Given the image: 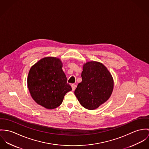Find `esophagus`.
Here are the masks:
<instances>
[{"label":"esophagus","mask_w":149,"mask_h":149,"mask_svg":"<svg viewBox=\"0 0 149 149\" xmlns=\"http://www.w3.org/2000/svg\"><path fill=\"white\" fill-rule=\"evenodd\" d=\"M71 87H72V91H74L75 89V88H76V85L74 84H71Z\"/></svg>","instance_id":"esophagus-1"}]
</instances>
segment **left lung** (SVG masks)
<instances>
[{"instance_id": "obj_1", "label": "left lung", "mask_w": 149, "mask_h": 149, "mask_svg": "<svg viewBox=\"0 0 149 149\" xmlns=\"http://www.w3.org/2000/svg\"><path fill=\"white\" fill-rule=\"evenodd\" d=\"M82 82L74 94L83 107L95 110L110 98L114 80L107 67L99 62L90 61L83 66Z\"/></svg>"}]
</instances>
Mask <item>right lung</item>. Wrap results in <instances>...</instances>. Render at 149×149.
<instances>
[{
	"instance_id": "right-lung-1",
	"label": "right lung",
	"mask_w": 149,
	"mask_h": 149,
	"mask_svg": "<svg viewBox=\"0 0 149 149\" xmlns=\"http://www.w3.org/2000/svg\"><path fill=\"white\" fill-rule=\"evenodd\" d=\"M61 60L56 57H45L31 67L27 86L33 99L47 109L59 106L67 93L71 91L62 70Z\"/></svg>"
}]
</instances>
